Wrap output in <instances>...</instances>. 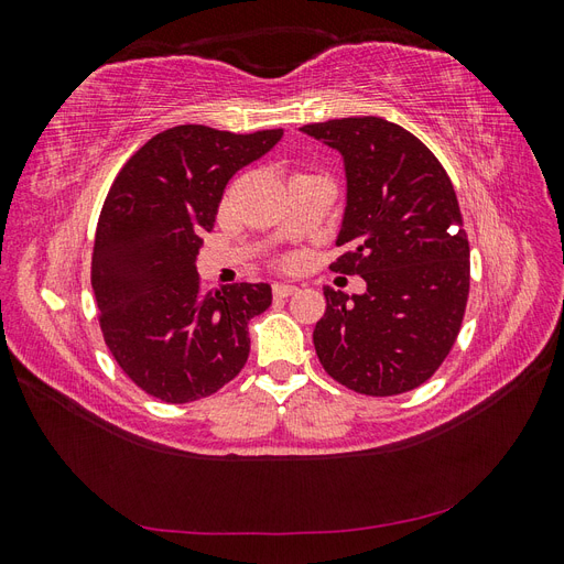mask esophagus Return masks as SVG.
<instances>
[{"instance_id": "1", "label": "esophagus", "mask_w": 564, "mask_h": 564, "mask_svg": "<svg viewBox=\"0 0 564 564\" xmlns=\"http://www.w3.org/2000/svg\"><path fill=\"white\" fill-rule=\"evenodd\" d=\"M292 294H296L294 284H282V282L272 284V296H275V299H289Z\"/></svg>"}]
</instances>
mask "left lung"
<instances>
[{
	"label": "left lung",
	"instance_id": "8db88e82",
	"mask_svg": "<svg viewBox=\"0 0 564 564\" xmlns=\"http://www.w3.org/2000/svg\"><path fill=\"white\" fill-rule=\"evenodd\" d=\"M340 152L346 212L332 263L360 275L365 294L324 286L327 311L313 344L334 381L390 398L429 381L445 362L464 322L470 247L454 185L414 133L381 117L305 124Z\"/></svg>",
	"mask_w": 564,
	"mask_h": 564
}]
</instances>
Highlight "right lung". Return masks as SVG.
<instances>
[{
  "label": "right lung",
  "instance_id": "obj_1",
  "mask_svg": "<svg viewBox=\"0 0 564 564\" xmlns=\"http://www.w3.org/2000/svg\"><path fill=\"white\" fill-rule=\"evenodd\" d=\"M282 133L181 124L152 135L117 174L98 218L91 286L106 346L148 395L195 402L247 365V324L270 305V284L202 292L195 261L228 181Z\"/></svg>",
  "mask_w": 564,
  "mask_h": 564
}]
</instances>
